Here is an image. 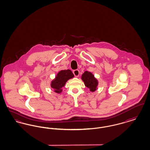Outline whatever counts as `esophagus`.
Masks as SVG:
<instances>
[{
	"instance_id": "esophagus-1",
	"label": "esophagus",
	"mask_w": 150,
	"mask_h": 150,
	"mask_svg": "<svg viewBox=\"0 0 150 150\" xmlns=\"http://www.w3.org/2000/svg\"><path fill=\"white\" fill-rule=\"evenodd\" d=\"M73 74L76 77H78L79 76V70H75L73 71Z\"/></svg>"
}]
</instances>
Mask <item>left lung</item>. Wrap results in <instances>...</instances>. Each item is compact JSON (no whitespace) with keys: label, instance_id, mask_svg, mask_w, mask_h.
<instances>
[{"label":"left lung","instance_id":"1","mask_svg":"<svg viewBox=\"0 0 150 150\" xmlns=\"http://www.w3.org/2000/svg\"><path fill=\"white\" fill-rule=\"evenodd\" d=\"M81 79L85 86L90 89V91L94 92L97 89L98 82L97 79L91 72L85 71L81 75Z\"/></svg>","mask_w":150,"mask_h":150}]
</instances>
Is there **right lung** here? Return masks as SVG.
Masks as SVG:
<instances>
[{"instance_id": "right-lung-1", "label": "right lung", "mask_w": 150, "mask_h": 150, "mask_svg": "<svg viewBox=\"0 0 150 150\" xmlns=\"http://www.w3.org/2000/svg\"><path fill=\"white\" fill-rule=\"evenodd\" d=\"M74 77V75L70 70H61L58 72L55 79L52 81L50 86L54 89V92L61 93L62 91V88L64 86L67 80Z\"/></svg>"}]
</instances>
